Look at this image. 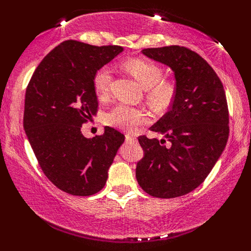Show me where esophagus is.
Returning a JSON list of instances; mask_svg holds the SVG:
<instances>
[{
  "instance_id": "esophagus-1",
  "label": "esophagus",
  "mask_w": 251,
  "mask_h": 251,
  "mask_svg": "<svg viewBox=\"0 0 251 251\" xmlns=\"http://www.w3.org/2000/svg\"><path fill=\"white\" fill-rule=\"evenodd\" d=\"M126 142L136 143L137 142V138H136L135 135H131V133H126Z\"/></svg>"
}]
</instances>
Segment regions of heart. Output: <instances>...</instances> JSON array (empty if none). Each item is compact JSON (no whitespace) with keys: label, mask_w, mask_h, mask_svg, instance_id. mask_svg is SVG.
<instances>
[{"label":"heart","mask_w":251,"mask_h":251,"mask_svg":"<svg viewBox=\"0 0 251 251\" xmlns=\"http://www.w3.org/2000/svg\"><path fill=\"white\" fill-rule=\"evenodd\" d=\"M125 70L146 90L149 104L156 111H166L176 97L177 85L174 80H163V70L152 61L131 58L123 64ZM112 72L108 67H100L94 75V89L98 98L109 94ZM145 120V113L132 106L120 104L106 115L109 126L122 130H132Z\"/></svg>","instance_id":"1"}]
</instances>
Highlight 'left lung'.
<instances>
[{"label": "left lung", "instance_id": "8db88e82", "mask_svg": "<svg viewBox=\"0 0 251 251\" xmlns=\"http://www.w3.org/2000/svg\"><path fill=\"white\" fill-rule=\"evenodd\" d=\"M142 52L174 71L177 92L170 111L151 128L164 139L139 136L144 157L137 163L136 178L152 197H181L203 183L227 143L224 87L210 65L187 48H149Z\"/></svg>", "mask_w": 251, "mask_h": 251}]
</instances>
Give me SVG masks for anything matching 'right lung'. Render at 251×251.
Masks as SVG:
<instances>
[{
  "label": "right lung",
  "instance_id": "1",
  "mask_svg": "<svg viewBox=\"0 0 251 251\" xmlns=\"http://www.w3.org/2000/svg\"><path fill=\"white\" fill-rule=\"evenodd\" d=\"M122 51L119 46L65 41L43 58L27 85L26 136L48 179L68 194L89 197L100 191L125 142V135L111 126L94 138L81 132L97 114L95 73Z\"/></svg>",
  "mask_w": 251,
  "mask_h": 251
}]
</instances>
